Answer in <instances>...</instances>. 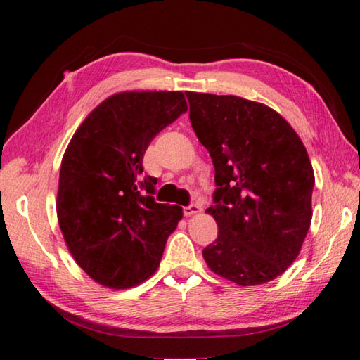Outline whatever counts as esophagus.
<instances>
[{"label":"esophagus","mask_w":360,"mask_h":360,"mask_svg":"<svg viewBox=\"0 0 360 360\" xmlns=\"http://www.w3.org/2000/svg\"><path fill=\"white\" fill-rule=\"evenodd\" d=\"M202 211V207L200 205H188L184 207V215L186 217H191V215H197Z\"/></svg>","instance_id":"1"}]
</instances>
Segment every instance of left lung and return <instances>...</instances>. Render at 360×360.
Here are the masks:
<instances>
[{
    "mask_svg": "<svg viewBox=\"0 0 360 360\" xmlns=\"http://www.w3.org/2000/svg\"><path fill=\"white\" fill-rule=\"evenodd\" d=\"M191 122L215 168L219 236L202 250L214 274L240 286L288 269L311 224L315 174L302 140L264 103L186 93Z\"/></svg>",
    "mask_w": 360,
    "mask_h": 360,
    "instance_id": "8db88e82",
    "label": "left lung"
}]
</instances>
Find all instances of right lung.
<instances>
[{
  "label": "right lung",
  "instance_id": "add662e5",
  "mask_svg": "<svg viewBox=\"0 0 360 360\" xmlns=\"http://www.w3.org/2000/svg\"><path fill=\"white\" fill-rule=\"evenodd\" d=\"M186 112L181 91L113 94L86 116L63 155L61 233L77 264L107 288H132L151 277L182 219V207L155 202L158 179L143 176V155Z\"/></svg>",
  "mask_w": 360,
  "mask_h": 360
}]
</instances>
